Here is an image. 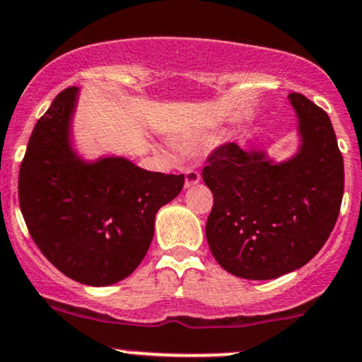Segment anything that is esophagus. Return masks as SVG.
I'll return each mask as SVG.
<instances>
[{
  "mask_svg": "<svg viewBox=\"0 0 362 362\" xmlns=\"http://www.w3.org/2000/svg\"><path fill=\"white\" fill-rule=\"evenodd\" d=\"M185 189H190L192 185L199 184L201 182V175L196 170H185Z\"/></svg>",
  "mask_w": 362,
  "mask_h": 362,
  "instance_id": "obj_1",
  "label": "esophagus"
}]
</instances>
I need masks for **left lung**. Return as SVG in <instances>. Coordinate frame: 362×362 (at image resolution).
I'll return each instance as SVG.
<instances>
[{
  "label": "left lung",
  "instance_id": "obj_1",
  "mask_svg": "<svg viewBox=\"0 0 362 362\" xmlns=\"http://www.w3.org/2000/svg\"><path fill=\"white\" fill-rule=\"evenodd\" d=\"M300 144L285 161L263 149L220 146L202 170L214 204L206 239L232 275L272 280L303 268L328 240L344 196V160L329 117L288 94Z\"/></svg>",
  "mask_w": 362,
  "mask_h": 362
}]
</instances>
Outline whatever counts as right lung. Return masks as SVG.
Returning <instances> with one entry per match:
<instances>
[{"instance_id": "1", "label": "right lung", "mask_w": 362, "mask_h": 362, "mask_svg": "<svg viewBox=\"0 0 362 362\" xmlns=\"http://www.w3.org/2000/svg\"><path fill=\"white\" fill-rule=\"evenodd\" d=\"M78 87L62 90L35 123L20 165L18 201L39 251L90 287L123 280L141 264L154 218L184 187V175L148 172L122 156L84 160L74 149Z\"/></svg>"}]
</instances>
